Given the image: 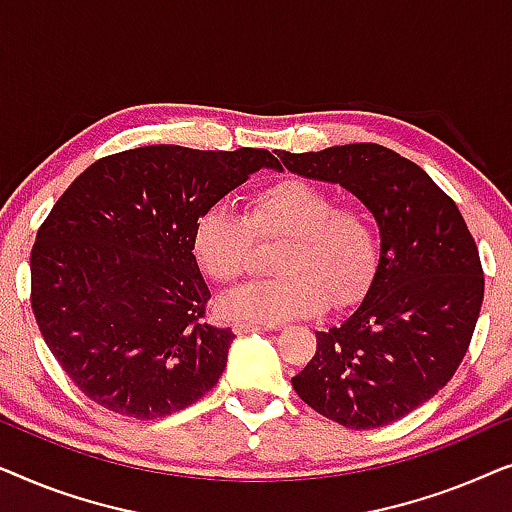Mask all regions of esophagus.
Instances as JSON below:
<instances>
[{
    "instance_id": "1",
    "label": "esophagus",
    "mask_w": 512,
    "mask_h": 512,
    "mask_svg": "<svg viewBox=\"0 0 512 512\" xmlns=\"http://www.w3.org/2000/svg\"><path fill=\"white\" fill-rule=\"evenodd\" d=\"M265 328H268V326L251 324V321H235V324H233V331L237 335H242V333H258V331H265Z\"/></svg>"
}]
</instances>
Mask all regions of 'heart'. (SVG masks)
Here are the masks:
<instances>
[{
    "label": "heart",
    "instance_id": "obj_1",
    "mask_svg": "<svg viewBox=\"0 0 512 512\" xmlns=\"http://www.w3.org/2000/svg\"><path fill=\"white\" fill-rule=\"evenodd\" d=\"M258 244L282 242L272 258L275 279L242 286L221 298L230 321L282 324L352 303L373 277L380 242L366 209L335 205V195L314 181L286 177L247 198L244 216L214 205L193 223L191 249L200 270L216 284H233L249 270Z\"/></svg>",
    "mask_w": 512,
    "mask_h": 512
}]
</instances>
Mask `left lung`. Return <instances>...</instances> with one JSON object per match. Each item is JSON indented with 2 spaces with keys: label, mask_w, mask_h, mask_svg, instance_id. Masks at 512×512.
Masks as SVG:
<instances>
[{
  "label": "left lung",
  "mask_w": 512,
  "mask_h": 512,
  "mask_svg": "<svg viewBox=\"0 0 512 512\" xmlns=\"http://www.w3.org/2000/svg\"><path fill=\"white\" fill-rule=\"evenodd\" d=\"M277 156V170L347 188L380 226L366 298L340 326L317 331L293 389L347 429L387 426L436 396L466 356L485 296L478 247L450 195L387 146Z\"/></svg>",
  "instance_id": "obj_1"
}]
</instances>
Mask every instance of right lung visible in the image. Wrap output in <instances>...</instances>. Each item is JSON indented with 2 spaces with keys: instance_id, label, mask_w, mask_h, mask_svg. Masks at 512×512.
I'll use <instances>...</instances> for the list:
<instances>
[{
  "instance_id": "1",
  "label": "right lung",
  "mask_w": 512,
  "mask_h": 512,
  "mask_svg": "<svg viewBox=\"0 0 512 512\" xmlns=\"http://www.w3.org/2000/svg\"><path fill=\"white\" fill-rule=\"evenodd\" d=\"M265 149L139 146L100 158L60 195L32 247V312L62 370L102 408L135 419L184 410L219 382L230 328L191 249L193 223Z\"/></svg>"
}]
</instances>
